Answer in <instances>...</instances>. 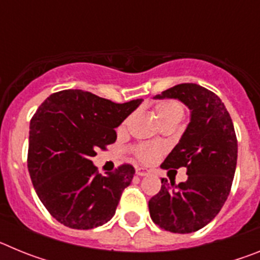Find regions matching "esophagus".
Listing matches in <instances>:
<instances>
[{"instance_id":"esophagus-1","label":"esophagus","mask_w":260,"mask_h":260,"mask_svg":"<svg viewBox=\"0 0 260 260\" xmlns=\"http://www.w3.org/2000/svg\"><path fill=\"white\" fill-rule=\"evenodd\" d=\"M135 173H137L139 177H146L151 173V171L150 169H147V168H137Z\"/></svg>"}]
</instances>
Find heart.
<instances>
[{
	"label": "heart",
	"mask_w": 260,
	"mask_h": 260,
	"mask_svg": "<svg viewBox=\"0 0 260 260\" xmlns=\"http://www.w3.org/2000/svg\"><path fill=\"white\" fill-rule=\"evenodd\" d=\"M155 113L157 116L158 121L162 125H168V123H178L183 117V107L178 102H173V100H165V102H160L155 105ZM130 121V117L125 119V122L122 123V127H125ZM161 152V147L157 144H141L135 150L138 158L143 162H152L155 161L156 157Z\"/></svg>",
	"instance_id": "heart-1"
}]
</instances>
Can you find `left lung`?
<instances>
[{
	"mask_svg": "<svg viewBox=\"0 0 260 260\" xmlns=\"http://www.w3.org/2000/svg\"><path fill=\"white\" fill-rule=\"evenodd\" d=\"M153 99H176L190 109V122L162 168H186L178 185L161 180L148 202L151 219L172 233H192L212 221L231 191L237 165V138L224 103L199 84L182 83Z\"/></svg>",
	"mask_w": 260,
	"mask_h": 260,
	"instance_id": "8db88e82",
	"label": "left lung"
}]
</instances>
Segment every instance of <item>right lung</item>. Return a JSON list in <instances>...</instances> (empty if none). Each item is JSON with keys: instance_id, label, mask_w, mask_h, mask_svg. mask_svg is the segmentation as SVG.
Here are the masks:
<instances>
[{"instance_id": "add662e5", "label": "right lung", "mask_w": 260, "mask_h": 260, "mask_svg": "<svg viewBox=\"0 0 260 260\" xmlns=\"http://www.w3.org/2000/svg\"><path fill=\"white\" fill-rule=\"evenodd\" d=\"M142 102L116 104L82 89H65L36 110L29 123L28 172L39 199L57 221L92 229L113 217L134 168L122 165L102 176L91 158L98 148L116 142L114 128Z\"/></svg>"}]
</instances>
